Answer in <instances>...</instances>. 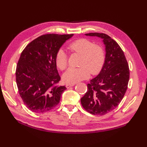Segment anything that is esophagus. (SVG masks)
Instances as JSON below:
<instances>
[{"mask_svg":"<svg viewBox=\"0 0 147 147\" xmlns=\"http://www.w3.org/2000/svg\"><path fill=\"white\" fill-rule=\"evenodd\" d=\"M74 86H75V84H66V87L67 88V89H69V88H70L71 87H73Z\"/></svg>","mask_w":147,"mask_h":147,"instance_id":"34e87169","label":"esophagus"}]
</instances>
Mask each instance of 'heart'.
<instances>
[{
	"label": "heart",
	"instance_id": "obj_1",
	"mask_svg": "<svg viewBox=\"0 0 147 147\" xmlns=\"http://www.w3.org/2000/svg\"><path fill=\"white\" fill-rule=\"evenodd\" d=\"M71 52L82 55L79 68H70L63 76V80L68 84H75L87 79L91 73L98 74L102 69L105 60V53L100 45L85 38L77 40L68 47ZM55 62L60 70H65L68 65V56L62 48L58 50L55 57Z\"/></svg>",
	"mask_w": 147,
	"mask_h": 147
}]
</instances>
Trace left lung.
Masks as SVG:
<instances>
[{
    "label": "left lung",
    "mask_w": 147,
    "mask_h": 147,
    "mask_svg": "<svg viewBox=\"0 0 147 147\" xmlns=\"http://www.w3.org/2000/svg\"><path fill=\"white\" fill-rule=\"evenodd\" d=\"M89 36L102 39L105 47V60L99 74L87 84V91L81 98L82 106L94 115H104L118 106L125 96L129 70L122 49L104 33L91 32Z\"/></svg>",
    "instance_id": "left-lung-1"
}]
</instances>
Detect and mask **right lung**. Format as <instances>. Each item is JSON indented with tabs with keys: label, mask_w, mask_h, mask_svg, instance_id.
<instances>
[{
	"label": "right lung",
	"mask_w": 147,
	"mask_h": 147,
	"mask_svg": "<svg viewBox=\"0 0 147 147\" xmlns=\"http://www.w3.org/2000/svg\"><path fill=\"white\" fill-rule=\"evenodd\" d=\"M73 36L42 35L28 44L21 53L16 67V83L19 95L31 111L47 112L59 103L67 88L56 86L60 77L55 57L65 42Z\"/></svg>",
	"instance_id": "obj_1"
}]
</instances>
